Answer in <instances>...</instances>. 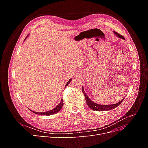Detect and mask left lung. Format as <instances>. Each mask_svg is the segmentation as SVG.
I'll return each instance as SVG.
<instances>
[{
	"mask_svg": "<svg viewBox=\"0 0 148 148\" xmlns=\"http://www.w3.org/2000/svg\"><path fill=\"white\" fill-rule=\"evenodd\" d=\"M114 33L117 35V36L120 38H122V39H124V37L122 35H121L120 34H119L118 33L115 32V31H114ZM82 91L83 92L84 94V95L85 96V99H86V104L87 105L90 107L91 109H92L93 110H96V111H104V110H111V109H113L115 107H118L121 103H122L124 99V98L123 99L121 100L120 102L116 103V104H110V105H100V104H97L96 103L92 101H91L90 99H89V97L87 96V95L86 93H85L84 89H83V87L82 88Z\"/></svg>",
	"mask_w": 148,
	"mask_h": 148,
	"instance_id": "1",
	"label": "left lung"
}]
</instances>
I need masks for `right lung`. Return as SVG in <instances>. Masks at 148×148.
<instances>
[{
  "instance_id": "add662e5",
  "label": "right lung",
  "mask_w": 148,
  "mask_h": 148,
  "mask_svg": "<svg viewBox=\"0 0 148 148\" xmlns=\"http://www.w3.org/2000/svg\"><path fill=\"white\" fill-rule=\"evenodd\" d=\"M29 35V34H28ZM28 35L27 36V37L28 36ZM26 37V38H27ZM71 79H70L69 80V82H67V83L66 84L65 86H68V84L70 83V82L71 81ZM63 104H64V101H63V99H61V102L59 103V104H58L54 109H53L52 110H51L49 111H47V112H34V111H32L33 113H35L36 114L38 115H52V114H55L56 113H57L58 112H59L60 110L62 108V106H63Z\"/></svg>"
}]
</instances>
